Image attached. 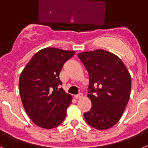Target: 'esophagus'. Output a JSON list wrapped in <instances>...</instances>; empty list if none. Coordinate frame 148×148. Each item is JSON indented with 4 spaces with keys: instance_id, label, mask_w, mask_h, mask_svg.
Wrapping results in <instances>:
<instances>
[{
    "instance_id": "34e87169",
    "label": "esophagus",
    "mask_w": 148,
    "mask_h": 148,
    "mask_svg": "<svg viewBox=\"0 0 148 148\" xmlns=\"http://www.w3.org/2000/svg\"><path fill=\"white\" fill-rule=\"evenodd\" d=\"M74 97H75L76 99H81V98H82L83 97V94H82V93H79V94H77V95L74 96Z\"/></svg>"
}]
</instances>
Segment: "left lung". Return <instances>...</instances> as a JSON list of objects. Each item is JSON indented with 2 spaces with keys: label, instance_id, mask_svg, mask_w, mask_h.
Here are the masks:
<instances>
[{
  "label": "left lung",
  "instance_id": "left-lung-1",
  "mask_svg": "<svg viewBox=\"0 0 148 148\" xmlns=\"http://www.w3.org/2000/svg\"><path fill=\"white\" fill-rule=\"evenodd\" d=\"M89 75V99L92 107L84 114L89 125L107 130L116 125L130 99L131 77L122 60L102 49L77 54Z\"/></svg>",
  "mask_w": 148,
  "mask_h": 148
}]
</instances>
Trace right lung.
<instances>
[{
	"mask_svg": "<svg viewBox=\"0 0 148 148\" xmlns=\"http://www.w3.org/2000/svg\"><path fill=\"white\" fill-rule=\"evenodd\" d=\"M75 54L57 48H45L33 56L23 70L19 90L23 106L32 121L42 128L60 125L71 103L72 96L61 88L62 66Z\"/></svg>",
	"mask_w": 148,
	"mask_h": 148,
	"instance_id": "1",
	"label": "right lung"
}]
</instances>
